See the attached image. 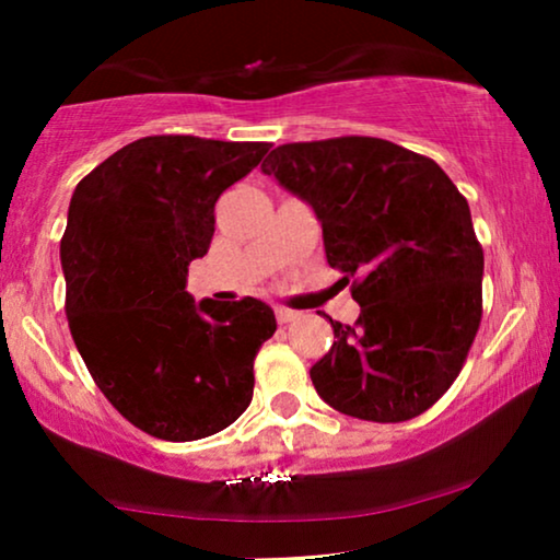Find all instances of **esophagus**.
<instances>
[{"label":"esophagus","instance_id":"1","mask_svg":"<svg viewBox=\"0 0 560 560\" xmlns=\"http://www.w3.org/2000/svg\"><path fill=\"white\" fill-rule=\"evenodd\" d=\"M275 318H278V324H290V320L298 318V313L288 311V308H278L275 311Z\"/></svg>","mask_w":560,"mask_h":560}]
</instances>
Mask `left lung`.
Returning a JSON list of instances; mask_svg holds the SVG:
<instances>
[{
	"instance_id": "1",
	"label": "left lung",
	"mask_w": 560,
	"mask_h": 560,
	"mask_svg": "<svg viewBox=\"0 0 560 560\" xmlns=\"http://www.w3.org/2000/svg\"><path fill=\"white\" fill-rule=\"evenodd\" d=\"M324 229L351 282L354 326L311 366L334 410L374 423L425 412L462 372L481 320L485 252L466 198L431 158L377 137L275 148L262 163Z\"/></svg>"
}]
</instances>
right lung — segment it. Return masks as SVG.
I'll list each match as a JSON object with an SVG mask.
<instances>
[{"label":"right lung","mask_w":560,"mask_h":560,"mask_svg":"<svg viewBox=\"0 0 560 560\" xmlns=\"http://www.w3.org/2000/svg\"><path fill=\"white\" fill-rule=\"evenodd\" d=\"M267 142L158 135L96 165L71 196L60 265L75 349L114 408L163 441L232 425L275 334L257 298L194 301L188 265L213 236V206L259 165Z\"/></svg>","instance_id":"add662e5"}]
</instances>
